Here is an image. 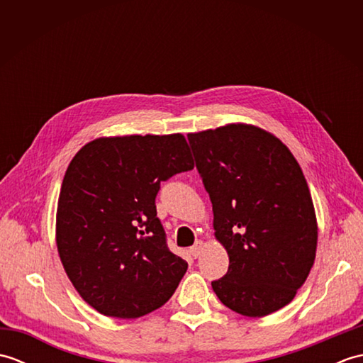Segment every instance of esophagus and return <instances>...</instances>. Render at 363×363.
I'll return each mask as SVG.
<instances>
[{
  "label": "esophagus",
  "instance_id": "obj_1",
  "mask_svg": "<svg viewBox=\"0 0 363 363\" xmlns=\"http://www.w3.org/2000/svg\"><path fill=\"white\" fill-rule=\"evenodd\" d=\"M201 251H203V242H196V243L190 248V254H191V256H194V257H198L199 254H201Z\"/></svg>",
  "mask_w": 363,
  "mask_h": 363
}]
</instances>
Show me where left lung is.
Returning <instances> with one entry per match:
<instances>
[{
  "mask_svg": "<svg viewBox=\"0 0 363 363\" xmlns=\"http://www.w3.org/2000/svg\"><path fill=\"white\" fill-rule=\"evenodd\" d=\"M229 256L212 289L230 311L265 317L295 298L317 251V220L296 159L279 138L250 125L189 134Z\"/></svg>",
  "mask_w": 363,
  "mask_h": 363,
  "instance_id": "obj_1",
  "label": "left lung"
}]
</instances>
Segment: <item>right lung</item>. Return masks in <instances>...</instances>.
<instances>
[{
  "mask_svg": "<svg viewBox=\"0 0 363 363\" xmlns=\"http://www.w3.org/2000/svg\"><path fill=\"white\" fill-rule=\"evenodd\" d=\"M190 169L181 134L96 138L70 162L57 250L74 289L99 313L138 318L172 298L189 265L168 248L156 196L160 182Z\"/></svg>",
  "mask_w": 363,
  "mask_h": 363,
  "instance_id": "1",
  "label": "right lung"
}]
</instances>
